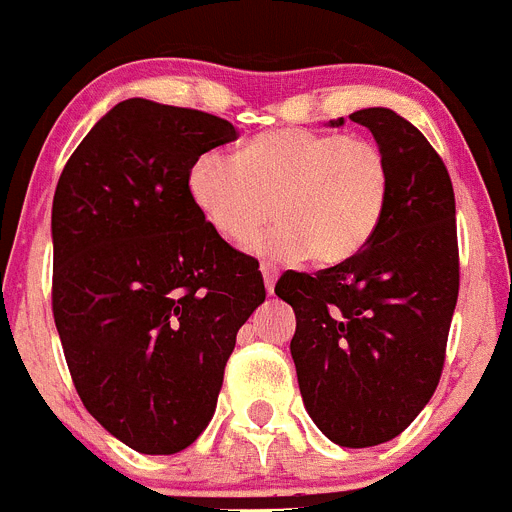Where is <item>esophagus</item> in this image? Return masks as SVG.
<instances>
[{
  "label": "esophagus",
  "instance_id": "esophagus-1",
  "mask_svg": "<svg viewBox=\"0 0 512 512\" xmlns=\"http://www.w3.org/2000/svg\"><path fill=\"white\" fill-rule=\"evenodd\" d=\"M261 274H264V284H266V292L269 295H274V284H277V277H279V271L274 269L271 264H261Z\"/></svg>",
  "mask_w": 512,
  "mask_h": 512
}]
</instances>
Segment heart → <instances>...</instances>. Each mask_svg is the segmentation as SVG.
I'll list each match as a JSON object with an SVG mask.
<instances>
[{"label":"heart","mask_w":512,"mask_h":512,"mask_svg":"<svg viewBox=\"0 0 512 512\" xmlns=\"http://www.w3.org/2000/svg\"><path fill=\"white\" fill-rule=\"evenodd\" d=\"M189 194L207 225L248 246L269 217L279 225L253 251L343 264L372 241L390 197V166L366 138L282 128L256 135L235 156L210 151L189 171Z\"/></svg>","instance_id":"1"}]
</instances>
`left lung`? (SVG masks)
Returning <instances> with one entry per match:
<instances>
[{
  "mask_svg": "<svg viewBox=\"0 0 512 512\" xmlns=\"http://www.w3.org/2000/svg\"><path fill=\"white\" fill-rule=\"evenodd\" d=\"M348 117L372 130L390 166L382 223L356 256L287 271L274 292L295 310L289 351L312 423L338 446L366 449L400 436L436 392L459 246L454 187L425 135L387 107Z\"/></svg>",
  "mask_w": 512,
  "mask_h": 512,
  "instance_id": "8db88e82",
  "label": "left lung"
}]
</instances>
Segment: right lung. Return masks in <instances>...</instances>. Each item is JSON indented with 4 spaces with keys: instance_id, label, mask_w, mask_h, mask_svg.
Returning a JSON list of instances; mask_svg holds the SVG:
<instances>
[{
    "instance_id": "obj_1",
    "label": "right lung",
    "mask_w": 512,
    "mask_h": 512,
    "mask_svg": "<svg viewBox=\"0 0 512 512\" xmlns=\"http://www.w3.org/2000/svg\"><path fill=\"white\" fill-rule=\"evenodd\" d=\"M228 120L151 99L115 104L53 197V318L84 408L140 454H176L215 413L238 328L266 300L259 261L189 194Z\"/></svg>"
}]
</instances>
